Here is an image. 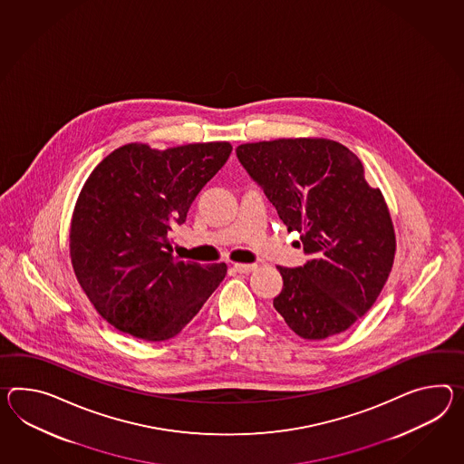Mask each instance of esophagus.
<instances>
[{
  "mask_svg": "<svg viewBox=\"0 0 464 464\" xmlns=\"http://www.w3.org/2000/svg\"><path fill=\"white\" fill-rule=\"evenodd\" d=\"M233 270L237 273L248 275V273L256 270V265H255V263H248V265H245V263H235V265H233Z\"/></svg>",
  "mask_w": 464,
  "mask_h": 464,
  "instance_id": "esophagus-1",
  "label": "esophagus"
}]
</instances>
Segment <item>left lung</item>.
<instances>
[{
	"instance_id": "left-lung-1",
	"label": "left lung",
	"mask_w": 464,
	"mask_h": 464,
	"mask_svg": "<svg viewBox=\"0 0 464 464\" xmlns=\"http://www.w3.org/2000/svg\"><path fill=\"white\" fill-rule=\"evenodd\" d=\"M237 156L308 256L304 266H278L273 306L304 339L345 332L392 270L396 235L382 192L365 181L361 159L328 139L241 144Z\"/></svg>"
}]
</instances>
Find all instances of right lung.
I'll use <instances>...</instances> for the list:
<instances>
[{
    "label": "right lung",
    "mask_w": 464,
    "mask_h": 464,
    "mask_svg": "<svg viewBox=\"0 0 464 464\" xmlns=\"http://www.w3.org/2000/svg\"><path fill=\"white\" fill-rule=\"evenodd\" d=\"M229 142L115 149L92 170L70 227V258L92 305L136 339L178 335L227 275L172 256V227L231 154Z\"/></svg>",
    "instance_id": "add662e5"
}]
</instances>
